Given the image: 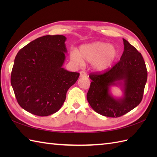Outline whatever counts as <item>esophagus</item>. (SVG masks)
<instances>
[{"label": "esophagus", "mask_w": 157, "mask_h": 157, "mask_svg": "<svg viewBox=\"0 0 157 157\" xmlns=\"http://www.w3.org/2000/svg\"><path fill=\"white\" fill-rule=\"evenodd\" d=\"M87 76H88L87 73H86L85 71H80V77H81V78H86V77H87Z\"/></svg>", "instance_id": "esophagus-1"}]
</instances>
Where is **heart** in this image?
Wrapping results in <instances>:
<instances>
[{"instance_id":"1","label":"heart","mask_w":157,"mask_h":157,"mask_svg":"<svg viewBox=\"0 0 157 157\" xmlns=\"http://www.w3.org/2000/svg\"><path fill=\"white\" fill-rule=\"evenodd\" d=\"M118 52L115 46L108 43L95 42L80 46L79 52L73 51L71 59L78 65L84 61L92 63V67L96 71H104L115 61Z\"/></svg>"}]
</instances>
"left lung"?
Segmentation results:
<instances>
[{
  "instance_id": "1",
  "label": "left lung",
  "mask_w": 157,
  "mask_h": 157,
  "mask_svg": "<svg viewBox=\"0 0 157 157\" xmlns=\"http://www.w3.org/2000/svg\"><path fill=\"white\" fill-rule=\"evenodd\" d=\"M124 51L120 61L105 72L91 73L92 79L87 100L94 111L103 116L119 117L136 107L142 100L147 81V69L140 52L125 39ZM124 90L122 98L115 99L109 93L112 85Z\"/></svg>"
}]
</instances>
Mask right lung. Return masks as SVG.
<instances>
[{"mask_svg": "<svg viewBox=\"0 0 157 157\" xmlns=\"http://www.w3.org/2000/svg\"><path fill=\"white\" fill-rule=\"evenodd\" d=\"M66 37L47 35L32 41L17 54L11 84L18 104L33 115L44 117L61 109L68 89L79 76L63 68Z\"/></svg>", "mask_w": 157, "mask_h": 157, "instance_id": "right-lung-1", "label": "right lung"}]
</instances>
